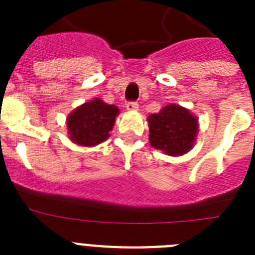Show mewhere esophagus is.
I'll return each mask as SVG.
<instances>
[{"label": "esophagus", "mask_w": 255, "mask_h": 255, "mask_svg": "<svg viewBox=\"0 0 255 255\" xmlns=\"http://www.w3.org/2000/svg\"><path fill=\"white\" fill-rule=\"evenodd\" d=\"M126 107H127L128 111H136V110H139V104L136 103V102H128L126 104Z\"/></svg>", "instance_id": "obj_1"}]
</instances>
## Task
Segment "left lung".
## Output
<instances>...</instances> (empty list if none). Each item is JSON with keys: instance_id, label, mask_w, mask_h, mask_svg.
Listing matches in <instances>:
<instances>
[{"instance_id": "obj_1", "label": "left lung", "mask_w": 255, "mask_h": 255, "mask_svg": "<svg viewBox=\"0 0 255 255\" xmlns=\"http://www.w3.org/2000/svg\"><path fill=\"white\" fill-rule=\"evenodd\" d=\"M149 143L169 156H181L194 145L198 132V119L189 110L168 104L159 114L148 116Z\"/></svg>"}]
</instances>
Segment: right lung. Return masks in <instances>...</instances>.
<instances>
[{"instance_id": "obj_1", "label": "right lung", "mask_w": 255, "mask_h": 255, "mask_svg": "<svg viewBox=\"0 0 255 255\" xmlns=\"http://www.w3.org/2000/svg\"><path fill=\"white\" fill-rule=\"evenodd\" d=\"M119 108L102 99L90 100L75 108L67 118V129L71 141L83 147H94L108 139L115 124Z\"/></svg>"}]
</instances>
